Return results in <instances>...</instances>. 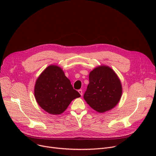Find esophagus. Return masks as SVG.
<instances>
[{
  "label": "esophagus",
  "mask_w": 156,
  "mask_h": 156,
  "mask_svg": "<svg viewBox=\"0 0 156 156\" xmlns=\"http://www.w3.org/2000/svg\"><path fill=\"white\" fill-rule=\"evenodd\" d=\"M78 93L80 94L81 96L83 95V91H82V90H78Z\"/></svg>",
  "instance_id": "esophagus-1"
}]
</instances>
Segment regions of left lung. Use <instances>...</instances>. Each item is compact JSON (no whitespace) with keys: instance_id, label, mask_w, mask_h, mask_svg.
Here are the masks:
<instances>
[{"instance_id":"obj_1","label":"left lung","mask_w":156,"mask_h":156,"mask_svg":"<svg viewBox=\"0 0 156 156\" xmlns=\"http://www.w3.org/2000/svg\"><path fill=\"white\" fill-rule=\"evenodd\" d=\"M89 83L84 99L94 110L104 113L115 107L122 94L121 81L108 66L100 65L89 75Z\"/></svg>"}]
</instances>
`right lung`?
<instances>
[{
	"instance_id": "obj_1",
	"label": "right lung",
	"mask_w": 156,
	"mask_h": 156,
	"mask_svg": "<svg viewBox=\"0 0 156 156\" xmlns=\"http://www.w3.org/2000/svg\"><path fill=\"white\" fill-rule=\"evenodd\" d=\"M34 93L38 105L52 115L61 114L73 99L81 97L63 70L54 65L48 66L39 76Z\"/></svg>"
}]
</instances>
